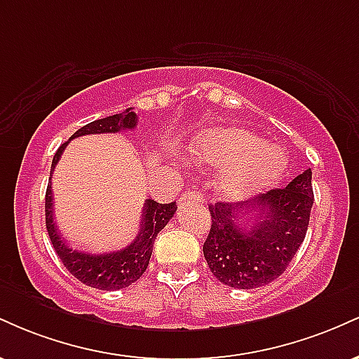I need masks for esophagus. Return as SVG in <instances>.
Returning a JSON list of instances; mask_svg holds the SVG:
<instances>
[{
	"instance_id": "34e87169",
	"label": "esophagus",
	"mask_w": 359,
	"mask_h": 359,
	"mask_svg": "<svg viewBox=\"0 0 359 359\" xmlns=\"http://www.w3.org/2000/svg\"><path fill=\"white\" fill-rule=\"evenodd\" d=\"M180 201L182 203H204V196L197 191H187Z\"/></svg>"
}]
</instances>
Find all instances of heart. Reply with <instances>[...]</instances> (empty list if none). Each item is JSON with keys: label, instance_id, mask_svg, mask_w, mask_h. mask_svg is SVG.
<instances>
[{"label": "heart", "instance_id": "b5f03b06", "mask_svg": "<svg viewBox=\"0 0 359 359\" xmlns=\"http://www.w3.org/2000/svg\"><path fill=\"white\" fill-rule=\"evenodd\" d=\"M192 156L205 167H224L216 189L224 199L240 201L273 185L287 168V155L241 126H219L197 135Z\"/></svg>", "mask_w": 359, "mask_h": 359}]
</instances>
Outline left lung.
Masks as SVG:
<instances>
[{"label":"left lung","mask_w":359,"mask_h":359,"mask_svg":"<svg viewBox=\"0 0 359 359\" xmlns=\"http://www.w3.org/2000/svg\"><path fill=\"white\" fill-rule=\"evenodd\" d=\"M312 204L307 168L287 187L246 203L209 205L212 222L203 251L214 277L234 288H258L278 278L306 238Z\"/></svg>","instance_id":"8db88e82"}]
</instances>
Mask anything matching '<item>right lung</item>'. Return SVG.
Returning <instances> with one entry per match:
<instances>
[{
  "instance_id": "1",
  "label": "right lung",
  "mask_w": 359,
  "mask_h": 359,
  "mask_svg": "<svg viewBox=\"0 0 359 359\" xmlns=\"http://www.w3.org/2000/svg\"><path fill=\"white\" fill-rule=\"evenodd\" d=\"M137 113L128 108L126 111L113 116L96 119L89 125L82 126L72 135L71 140L84 135H101V133H118L121 130H133L137 126ZM69 140V142H71ZM59 147L52 160L50 174L59 162L62 151L65 150L67 143ZM52 180V177H50ZM177 211V204H160L156 201L147 199L143 205L142 224H140L138 236L126 248L111 253L90 255L84 251H77L69 248L67 243L62 240L55 221H53V196L52 182L47 185L45 192V224H47L48 236H50L52 246L55 250L57 257L62 259L64 266L76 277L79 282L86 283L88 287L100 288V290H119V288L130 287L145 273L148 263H150L151 250L156 234L162 231L167 222L172 219Z\"/></svg>"
}]
</instances>
